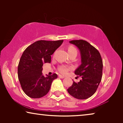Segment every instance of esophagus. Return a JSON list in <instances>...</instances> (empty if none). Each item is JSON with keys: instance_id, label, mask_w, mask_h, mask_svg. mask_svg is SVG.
Returning a JSON list of instances; mask_svg holds the SVG:
<instances>
[{"instance_id": "34e87169", "label": "esophagus", "mask_w": 123, "mask_h": 123, "mask_svg": "<svg viewBox=\"0 0 123 123\" xmlns=\"http://www.w3.org/2000/svg\"><path fill=\"white\" fill-rule=\"evenodd\" d=\"M59 78H61V79H63V78H65L64 76H63V75H59Z\"/></svg>"}]
</instances>
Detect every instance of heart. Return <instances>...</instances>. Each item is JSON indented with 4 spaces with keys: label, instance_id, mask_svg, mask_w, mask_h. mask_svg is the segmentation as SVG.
<instances>
[{
    "label": "heart",
    "instance_id": "1",
    "mask_svg": "<svg viewBox=\"0 0 123 123\" xmlns=\"http://www.w3.org/2000/svg\"><path fill=\"white\" fill-rule=\"evenodd\" d=\"M72 52H77V50L73 46H69L68 48V53H72ZM70 69V67L67 65H60L58 68L59 72L62 74H66Z\"/></svg>",
    "mask_w": 123,
    "mask_h": 123
}]
</instances>
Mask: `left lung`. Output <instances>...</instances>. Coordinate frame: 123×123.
Returning <instances> with one entry per match:
<instances>
[{"label": "left lung", "mask_w": 123, "mask_h": 123, "mask_svg": "<svg viewBox=\"0 0 123 123\" xmlns=\"http://www.w3.org/2000/svg\"><path fill=\"white\" fill-rule=\"evenodd\" d=\"M69 43L80 50L81 64L74 71L82 78L68 88V93L75 98L85 100L91 97L96 91L102 75L103 63L99 51L85 40H72Z\"/></svg>", "instance_id": "left-lung-1"}]
</instances>
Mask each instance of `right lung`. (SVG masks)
<instances>
[{"mask_svg":"<svg viewBox=\"0 0 123 123\" xmlns=\"http://www.w3.org/2000/svg\"><path fill=\"white\" fill-rule=\"evenodd\" d=\"M63 42L40 40L30 45L23 53L18 64V77L23 92L28 96L41 98L49 91L52 82L58 75L54 73L44 77L43 66L51 62V55Z\"/></svg>","mask_w":123,"mask_h":123,"instance_id":"obj_1","label":"right lung"}]
</instances>
